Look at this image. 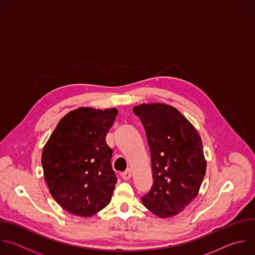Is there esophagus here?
Instances as JSON below:
<instances>
[{"instance_id":"esophagus-1","label":"esophagus","mask_w":255,"mask_h":255,"mask_svg":"<svg viewBox=\"0 0 255 255\" xmlns=\"http://www.w3.org/2000/svg\"><path fill=\"white\" fill-rule=\"evenodd\" d=\"M131 177H132V171L130 170V169H128V170H126L124 173H122V178L124 180H129Z\"/></svg>"}]
</instances>
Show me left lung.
Listing matches in <instances>:
<instances>
[{
	"label": "left lung",
	"instance_id": "1",
	"mask_svg": "<svg viewBox=\"0 0 255 255\" xmlns=\"http://www.w3.org/2000/svg\"><path fill=\"white\" fill-rule=\"evenodd\" d=\"M150 148L153 185L143 205L160 218L182 212L197 196L206 172L201 137L175 107L164 103L133 108Z\"/></svg>",
	"mask_w": 255,
	"mask_h": 255
}]
</instances>
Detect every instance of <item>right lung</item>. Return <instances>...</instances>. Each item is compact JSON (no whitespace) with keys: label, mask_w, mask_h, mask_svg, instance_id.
Segmentation results:
<instances>
[{"label":"right lung","mask_w":255,"mask_h":255,"mask_svg":"<svg viewBox=\"0 0 255 255\" xmlns=\"http://www.w3.org/2000/svg\"><path fill=\"white\" fill-rule=\"evenodd\" d=\"M117 115L116 108L70 111L43 148L41 162L49 191L71 214L90 217L111 201L117 178L105 137Z\"/></svg>","instance_id":"right-lung-1"}]
</instances>
